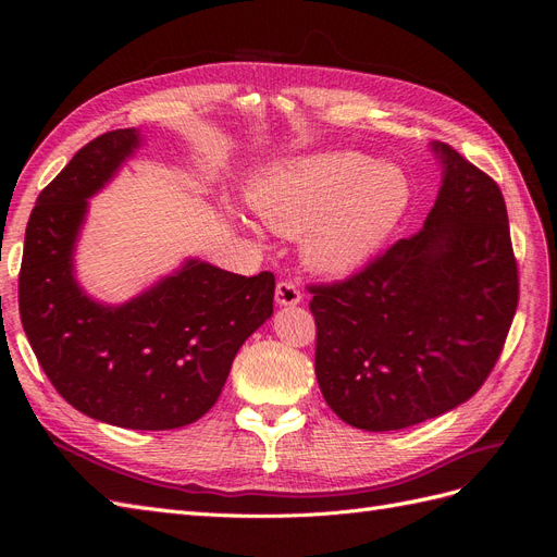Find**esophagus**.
Returning a JSON list of instances; mask_svg holds the SVG:
<instances>
[{
  "label": "esophagus",
  "instance_id": "34e87169",
  "mask_svg": "<svg viewBox=\"0 0 557 557\" xmlns=\"http://www.w3.org/2000/svg\"><path fill=\"white\" fill-rule=\"evenodd\" d=\"M276 305L278 307H295L301 301V293L293 281H278L276 285Z\"/></svg>",
  "mask_w": 557,
  "mask_h": 557
}]
</instances>
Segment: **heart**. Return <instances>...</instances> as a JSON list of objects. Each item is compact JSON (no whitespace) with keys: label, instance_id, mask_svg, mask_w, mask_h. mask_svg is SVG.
<instances>
[{"label":"heart","instance_id":"1","mask_svg":"<svg viewBox=\"0 0 557 557\" xmlns=\"http://www.w3.org/2000/svg\"><path fill=\"white\" fill-rule=\"evenodd\" d=\"M409 205L393 164L362 153H318L281 162L252 185V207L285 237H305V260L323 276H348L372 260Z\"/></svg>","mask_w":557,"mask_h":557}]
</instances>
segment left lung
<instances>
[{"label": "left lung", "instance_id": "left-lung-1", "mask_svg": "<svg viewBox=\"0 0 557 557\" xmlns=\"http://www.w3.org/2000/svg\"><path fill=\"white\" fill-rule=\"evenodd\" d=\"M425 225L346 281L309 285L315 379L344 423L387 432L460 407L485 383L518 307L499 185L448 144Z\"/></svg>", "mask_w": 557, "mask_h": 557}]
</instances>
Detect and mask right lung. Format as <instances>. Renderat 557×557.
Returning <instances> with one entry per match:
<instances>
[{
	"mask_svg": "<svg viewBox=\"0 0 557 557\" xmlns=\"http://www.w3.org/2000/svg\"><path fill=\"white\" fill-rule=\"evenodd\" d=\"M139 144L134 127L107 132L41 190L25 232L18 307L41 369L74 409L127 430H174L221 397L237 350L274 313L276 281L188 260L121 307L83 293L74 248L88 197Z\"/></svg>",
	"mask_w": 557,
	"mask_h": 557,
	"instance_id": "add662e5",
	"label": "right lung"
}]
</instances>
